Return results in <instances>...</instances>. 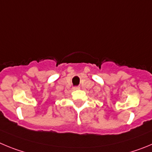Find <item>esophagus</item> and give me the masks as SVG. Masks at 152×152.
<instances>
[{
  "instance_id": "34e87169",
  "label": "esophagus",
  "mask_w": 152,
  "mask_h": 152,
  "mask_svg": "<svg viewBox=\"0 0 152 152\" xmlns=\"http://www.w3.org/2000/svg\"><path fill=\"white\" fill-rule=\"evenodd\" d=\"M79 88H79V87H73V90H79Z\"/></svg>"
}]
</instances>
